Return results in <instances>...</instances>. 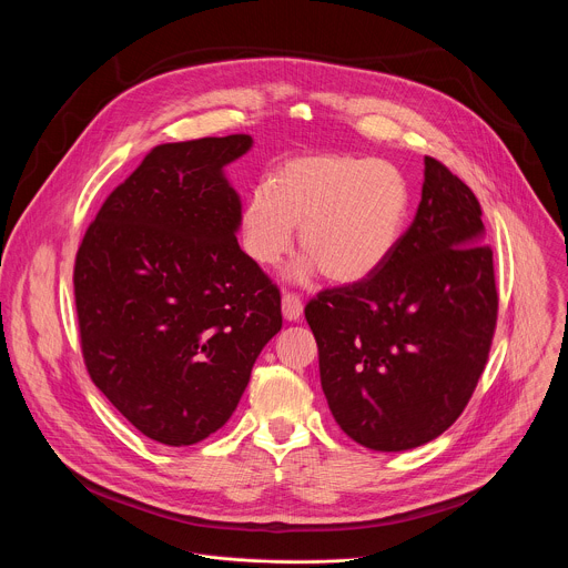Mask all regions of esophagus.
<instances>
[{
    "instance_id": "obj_1",
    "label": "esophagus",
    "mask_w": 568,
    "mask_h": 568,
    "mask_svg": "<svg viewBox=\"0 0 568 568\" xmlns=\"http://www.w3.org/2000/svg\"><path fill=\"white\" fill-rule=\"evenodd\" d=\"M283 316L287 321H298L303 314V303L294 292H283Z\"/></svg>"
}]
</instances>
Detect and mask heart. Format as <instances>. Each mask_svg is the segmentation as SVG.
<instances>
[{"label":"heart","mask_w":568,"mask_h":568,"mask_svg":"<svg viewBox=\"0 0 568 568\" xmlns=\"http://www.w3.org/2000/svg\"><path fill=\"white\" fill-rule=\"evenodd\" d=\"M409 211L404 175L382 159L307 154L281 164L242 211V242L263 267L276 265L301 226L303 261L294 276L321 274L351 285L373 276L393 254Z\"/></svg>","instance_id":"b5f03b06"}]
</instances>
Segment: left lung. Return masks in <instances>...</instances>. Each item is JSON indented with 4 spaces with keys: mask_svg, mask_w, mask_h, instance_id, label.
Returning <instances> with one entry per match:
<instances>
[{
    "mask_svg": "<svg viewBox=\"0 0 568 568\" xmlns=\"http://www.w3.org/2000/svg\"><path fill=\"white\" fill-rule=\"evenodd\" d=\"M497 314L480 204L443 161L425 156L423 200L388 261L305 305L337 425L375 452L440 436L488 364Z\"/></svg>",
    "mask_w": 568,
    "mask_h": 568,
    "instance_id": "left-lung-1",
    "label": "left lung"
}]
</instances>
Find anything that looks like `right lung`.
Segmentation results:
<instances>
[{"instance_id":"obj_1","label":"right lung","mask_w":568,"mask_h":568,"mask_svg":"<svg viewBox=\"0 0 568 568\" xmlns=\"http://www.w3.org/2000/svg\"><path fill=\"white\" fill-rule=\"evenodd\" d=\"M250 145V134L154 145L75 252L85 368L156 443L217 432L283 326L276 283L237 247L240 200L222 175Z\"/></svg>"}]
</instances>
